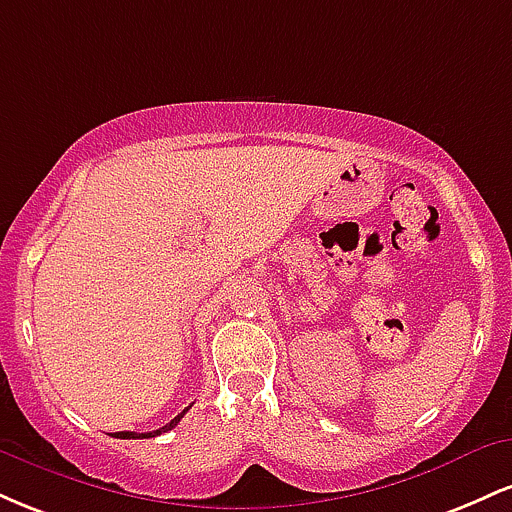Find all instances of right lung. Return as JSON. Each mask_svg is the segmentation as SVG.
I'll use <instances>...</instances> for the list:
<instances>
[{"mask_svg":"<svg viewBox=\"0 0 512 512\" xmlns=\"http://www.w3.org/2000/svg\"><path fill=\"white\" fill-rule=\"evenodd\" d=\"M190 409V407H187ZM187 409H182L178 416H175L173 421H170V424H166L163 428H158V431H149V433H134V431H120V433H115V438H132V440H137V438H156V436H161V433H168L170 428H175L178 426V421L182 419V416H185V411Z\"/></svg>","mask_w":512,"mask_h":512,"instance_id":"add662e5","label":"right lung"}]
</instances>
